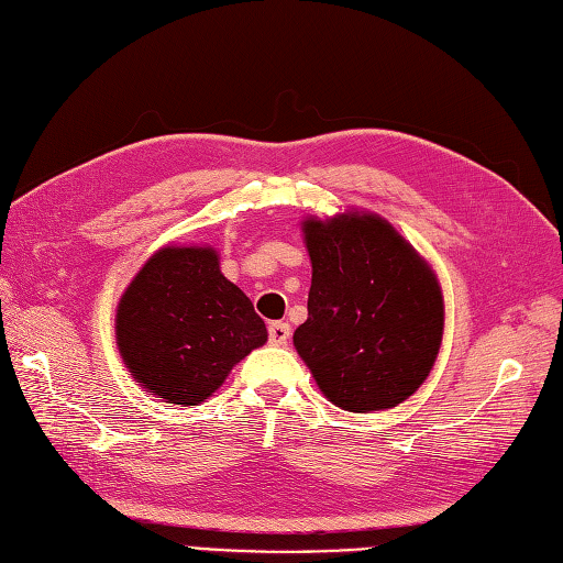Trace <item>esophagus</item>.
Returning <instances> with one entry per match:
<instances>
[{"label": "esophagus", "mask_w": 563, "mask_h": 563, "mask_svg": "<svg viewBox=\"0 0 563 563\" xmlns=\"http://www.w3.org/2000/svg\"><path fill=\"white\" fill-rule=\"evenodd\" d=\"M291 335V328L289 323H269V342L277 347H284L286 342H289Z\"/></svg>", "instance_id": "obj_1"}]
</instances>
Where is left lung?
Wrapping results in <instances>:
<instances>
[{
    "label": "left lung",
    "instance_id": "1",
    "mask_svg": "<svg viewBox=\"0 0 563 563\" xmlns=\"http://www.w3.org/2000/svg\"><path fill=\"white\" fill-rule=\"evenodd\" d=\"M301 231L313 277L296 352L342 410L404 404L442 345L444 301L432 267L376 213L306 218Z\"/></svg>",
    "mask_w": 563,
    "mask_h": 563
}]
</instances>
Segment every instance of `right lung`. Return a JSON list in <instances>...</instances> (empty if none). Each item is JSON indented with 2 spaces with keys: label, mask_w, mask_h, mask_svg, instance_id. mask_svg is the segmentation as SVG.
Masks as SVG:
<instances>
[{
  "label": "right lung",
  "mask_w": 563,
  "mask_h": 563,
  "mask_svg": "<svg viewBox=\"0 0 563 563\" xmlns=\"http://www.w3.org/2000/svg\"><path fill=\"white\" fill-rule=\"evenodd\" d=\"M265 342V320L223 277L213 247L157 250L117 308L123 364L165 404L199 406Z\"/></svg>",
  "instance_id": "add662e5"
}]
</instances>
